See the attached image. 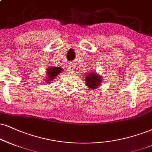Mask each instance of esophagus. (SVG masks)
Returning a JSON list of instances; mask_svg holds the SVG:
<instances>
[{
  "label": "esophagus",
  "instance_id": "1",
  "mask_svg": "<svg viewBox=\"0 0 152 152\" xmlns=\"http://www.w3.org/2000/svg\"><path fill=\"white\" fill-rule=\"evenodd\" d=\"M75 68V64L73 63H70L68 64V65H67V69H68L69 71H73V70H74Z\"/></svg>",
  "mask_w": 152,
  "mask_h": 152
}]
</instances>
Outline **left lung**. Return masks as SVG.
Segmentation results:
<instances>
[{
    "label": "left lung",
    "instance_id": "8db88e82",
    "mask_svg": "<svg viewBox=\"0 0 152 152\" xmlns=\"http://www.w3.org/2000/svg\"><path fill=\"white\" fill-rule=\"evenodd\" d=\"M86 84L87 87H89L90 89H96L100 85L102 82V78L99 75H96L94 72L89 73L86 77Z\"/></svg>",
    "mask_w": 152,
    "mask_h": 152
}]
</instances>
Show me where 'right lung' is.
<instances>
[{
    "label": "right lung",
    "instance_id": "obj_1",
    "mask_svg": "<svg viewBox=\"0 0 152 152\" xmlns=\"http://www.w3.org/2000/svg\"><path fill=\"white\" fill-rule=\"evenodd\" d=\"M48 70L47 71V81H50V82L56 77V76H57L58 75H59L62 72V68L60 67H48ZM48 83H49V82H48Z\"/></svg>",
    "mask_w": 152,
    "mask_h": 152
}]
</instances>
